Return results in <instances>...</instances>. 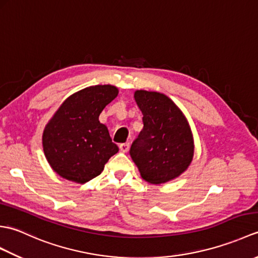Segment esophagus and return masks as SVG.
<instances>
[{"mask_svg": "<svg viewBox=\"0 0 258 258\" xmlns=\"http://www.w3.org/2000/svg\"><path fill=\"white\" fill-rule=\"evenodd\" d=\"M119 150L122 151L123 153H126L130 150V143H122L119 144Z\"/></svg>", "mask_w": 258, "mask_h": 258, "instance_id": "34e87169", "label": "esophagus"}]
</instances>
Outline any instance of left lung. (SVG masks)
Returning a JSON list of instances; mask_svg holds the SVG:
<instances>
[{"label": "left lung", "mask_w": 258, "mask_h": 258, "mask_svg": "<svg viewBox=\"0 0 258 258\" xmlns=\"http://www.w3.org/2000/svg\"><path fill=\"white\" fill-rule=\"evenodd\" d=\"M144 127L130 154L141 176L162 184L184 173L194 156V140L187 119L171 98L158 92L136 91Z\"/></svg>", "instance_id": "8db88e82"}]
</instances>
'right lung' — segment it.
<instances>
[{"label": "right lung", "mask_w": 258, "mask_h": 258, "mask_svg": "<svg viewBox=\"0 0 258 258\" xmlns=\"http://www.w3.org/2000/svg\"><path fill=\"white\" fill-rule=\"evenodd\" d=\"M118 94L113 85H95L69 96L43 132V151L59 176L84 184L100 175L118 152L98 116Z\"/></svg>", "instance_id": "right-lung-1"}]
</instances>
